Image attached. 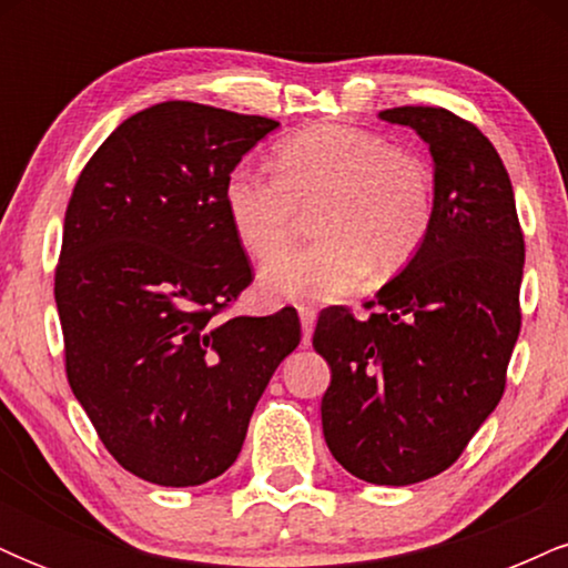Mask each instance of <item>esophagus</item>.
<instances>
[{
    "label": "esophagus",
    "instance_id": "34e87169",
    "mask_svg": "<svg viewBox=\"0 0 568 568\" xmlns=\"http://www.w3.org/2000/svg\"><path fill=\"white\" fill-rule=\"evenodd\" d=\"M298 317H302V344H304V347H310L312 328H315V321H317V312L312 310V306H298Z\"/></svg>",
    "mask_w": 568,
    "mask_h": 568
}]
</instances>
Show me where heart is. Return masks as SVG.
I'll return each instance as SVG.
<instances>
[{"label": "heart", "instance_id": "b5f03b06", "mask_svg": "<svg viewBox=\"0 0 568 568\" xmlns=\"http://www.w3.org/2000/svg\"><path fill=\"white\" fill-rule=\"evenodd\" d=\"M275 173L232 168L224 207L247 256L271 258L290 242L298 210L318 207L315 246L281 254L258 275L266 302H336L403 270L435 221L433 171L419 154L349 125L306 128L275 146Z\"/></svg>", "mask_w": 568, "mask_h": 568}]
</instances>
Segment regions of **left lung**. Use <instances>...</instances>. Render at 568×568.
Returning <instances> with one entry per match:
<instances>
[{
    "label": "left lung",
    "instance_id": "obj_1",
    "mask_svg": "<svg viewBox=\"0 0 568 568\" xmlns=\"http://www.w3.org/2000/svg\"><path fill=\"white\" fill-rule=\"evenodd\" d=\"M379 116L429 146L433 230L368 321L331 306L312 347L331 366L321 414L334 459L368 484L408 486L452 467L505 393L526 247L510 175L478 128L435 106Z\"/></svg>",
    "mask_w": 568,
    "mask_h": 568
}]
</instances>
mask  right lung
<instances>
[{"mask_svg": "<svg viewBox=\"0 0 568 568\" xmlns=\"http://www.w3.org/2000/svg\"><path fill=\"white\" fill-rule=\"evenodd\" d=\"M277 125L158 103L98 146L69 200L55 304L71 393L109 454L149 484L200 486L232 467L302 342L291 306L219 317L253 280L224 181Z\"/></svg>", "mask_w": 568, "mask_h": 568, "instance_id": "obj_1", "label": "right lung"}]
</instances>
